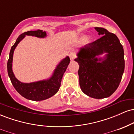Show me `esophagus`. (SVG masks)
<instances>
[{"label":"esophagus","mask_w":134,"mask_h":134,"mask_svg":"<svg viewBox=\"0 0 134 134\" xmlns=\"http://www.w3.org/2000/svg\"><path fill=\"white\" fill-rule=\"evenodd\" d=\"M69 57H70V60H74L76 57V55H75V53H73V52H71V53L69 54Z\"/></svg>","instance_id":"1"}]
</instances>
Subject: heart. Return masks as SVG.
I'll list each match as a JSON object with an SVG mask.
<instances>
[{
  "mask_svg": "<svg viewBox=\"0 0 134 134\" xmlns=\"http://www.w3.org/2000/svg\"><path fill=\"white\" fill-rule=\"evenodd\" d=\"M85 38H86L85 36H83V37H82V39H85Z\"/></svg>",
  "mask_w": 134,
  "mask_h": 134,
  "instance_id": "1",
  "label": "heart"
}]
</instances>
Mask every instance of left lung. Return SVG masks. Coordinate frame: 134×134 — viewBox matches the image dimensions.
<instances>
[{
  "mask_svg": "<svg viewBox=\"0 0 134 134\" xmlns=\"http://www.w3.org/2000/svg\"><path fill=\"white\" fill-rule=\"evenodd\" d=\"M94 29L101 38L80 47L74 60L79 65L82 91L91 98L103 99L111 96L120 83L125 69L124 52L115 34L103 27Z\"/></svg>",
  "mask_w": 134,
  "mask_h": 134,
  "instance_id": "obj_1",
  "label": "left lung"
}]
</instances>
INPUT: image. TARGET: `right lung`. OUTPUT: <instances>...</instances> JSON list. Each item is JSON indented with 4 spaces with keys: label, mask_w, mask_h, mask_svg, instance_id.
I'll use <instances>...</instances> for the list:
<instances>
[{
    "label": "right lung",
    "mask_w": 134,
    "mask_h": 134,
    "mask_svg": "<svg viewBox=\"0 0 134 134\" xmlns=\"http://www.w3.org/2000/svg\"><path fill=\"white\" fill-rule=\"evenodd\" d=\"M26 36H36L39 38L47 37V33L43 30L30 31L19 35L11 47L7 62V72L13 86L21 96L32 101H42L51 98L59 90L64 74L70 63V58L67 56L56 66L51 76L47 79L25 83L21 82L15 77L13 70V55L18 44Z\"/></svg>",
    "instance_id": "1"
}]
</instances>
